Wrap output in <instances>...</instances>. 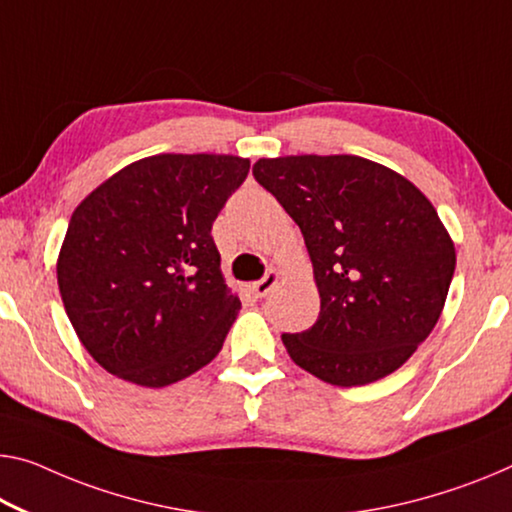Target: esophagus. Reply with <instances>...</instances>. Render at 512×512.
I'll return each instance as SVG.
<instances>
[{
	"instance_id": "esophagus-1",
	"label": "esophagus",
	"mask_w": 512,
	"mask_h": 512,
	"mask_svg": "<svg viewBox=\"0 0 512 512\" xmlns=\"http://www.w3.org/2000/svg\"><path fill=\"white\" fill-rule=\"evenodd\" d=\"M277 281H279V272H277V270H270L261 281H256L254 286H251V293H254L256 297L270 295L272 288L277 286Z\"/></svg>"
}]
</instances>
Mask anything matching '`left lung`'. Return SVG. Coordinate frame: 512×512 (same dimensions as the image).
<instances>
[{
  "instance_id": "8db88e82",
  "label": "left lung",
  "mask_w": 512,
  "mask_h": 512,
  "mask_svg": "<svg viewBox=\"0 0 512 512\" xmlns=\"http://www.w3.org/2000/svg\"><path fill=\"white\" fill-rule=\"evenodd\" d=\"M254 178L300 226L320 293L313 327L281 334L290 359L336 387L403 366L442 316L455 272L432 203L357 155L258 160Z\"/></svg>"
}]
</instances>
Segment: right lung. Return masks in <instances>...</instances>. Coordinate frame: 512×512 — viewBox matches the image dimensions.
I'll return each instance as SVG.
<instances>
[{"instance_id":"right-lung-1","label":"right lung","mask_w":512,"mask_h":512,"mask_svg":"<svg viewBox=\"0 0 512 512\" xmlns=\"http://www.w3.org/2000/svg\"><path fill=\"white\" fill-rule=\"evenodd\" d=\"M247 174L242 157L162 153L121 169L75 208L59 293L107 373L157 389L219 355L240 300L210 231Z\"/></svg>"}]
</instances>
